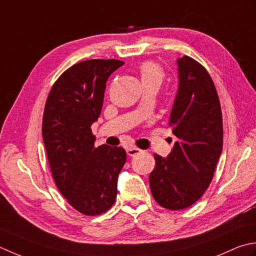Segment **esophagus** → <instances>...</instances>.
Listing matches in <instances>:
<instances>
[{"mask_svg":"<svg viewBox=\"0 0 256 256\" xmlns=\"http://www.w3.org/2000/svg\"><path fill=\"white\" fill-rule=\"evenodd\" d=\"M126 151H127V154L130 156V157H134L136 154H140L142 150H140V149L137 148V147H129V148H127Z\"/></svg>","mask_w":256,"mask_h":256,"instance_id":"esophagus-1","label":"esophagus"}]
</instances>
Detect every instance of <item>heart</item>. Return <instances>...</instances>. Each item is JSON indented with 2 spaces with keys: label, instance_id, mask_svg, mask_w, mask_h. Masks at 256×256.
Masks as SVG:
<instances>
[{
  "label": "heart",
  "instance_id": "heart-1",
  "mask_svg": "<svg viewBox=\"0 0 256 256\" xmlns=\"http://www.w3.org/2000/svg\"><path fill=\"white\" fill-rule=\"evenodd\" d=\"M139 75L142 84H156L158 87L164 80V72L158 62H144L139 66Z\"/></svg>",
  "mask_w": 256,
  "mask_h": 256
}]
</instances>
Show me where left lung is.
I'll return each instance as SVG.
<instances>
[{"mask_svg":"<svg viewBox=\"0 0 256 256\" xmlns=\"http://www.w3.org/2000/svg\"><path fill=\"white\" fill-rule=\"evenodd\" d=\"M179 88L169 126L176 137L166 158L154 154L150 190L159 206L182 210L194 204L210 186L223 146L220 100L208 70L184 56L176 60Z\"/></svg>","mask_w":256,"mask_h":256,"instance_id":"left-lung-1","label":"left lung"}]
</instances>
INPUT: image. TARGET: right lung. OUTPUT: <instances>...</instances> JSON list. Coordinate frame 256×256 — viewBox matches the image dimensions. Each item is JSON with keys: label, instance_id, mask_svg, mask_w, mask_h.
<instances>
[{"label": "right lung", "instance_id": "add662e5", "mask_svg": "<svg viewBox=\"0 0 256 256\" xmlns=\"http://www.w3.org/2000/svg\"><path fill=\"white\" fill-rule=\"evenodd\" d=\"M124 62L90 60L66 70L46 99L42 134L52 176L70 204L85 216L105 213L116 201L126 151L95 147L92 124L102 112L108 77Z\"/></svg>", "mask_w": 256, "mask_h": 256}]
</instances>
